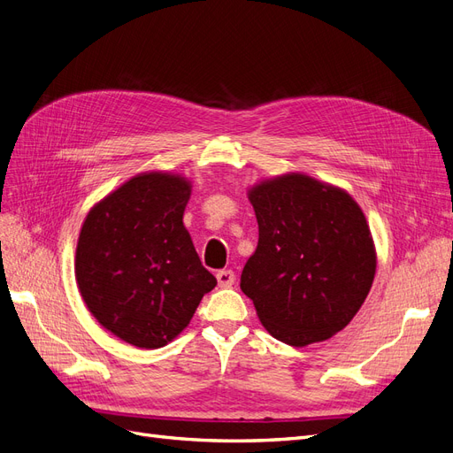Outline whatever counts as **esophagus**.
Listing matches in <instances>:
<instances>
[{"label":"esophagus","instance_id":"34e87169","mask_svg":"<svg viewBox=\"0 0 453 453\" xmlns=\"http://www.w3.org/2000/svg\"><path fill=\"white\" fill-rule=\"evenodd\" d=\"M217 281H219V287H223V289H228V287H232V285H234V281H236L234 272H232V270H219L217 272Z\"/></svg>","mask_w":453,"mask_h":453}]
</instances>
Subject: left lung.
Segmentation results:
<instances>
[{
	"instance_id": "8db88e82",
	"label": "left lung",
	"mask_w": 453,
	"mask_h": 453,
	"mask_svg": "<svg viewBox=\"0 0 453 453\" xmlns=\"http://www.w3.org/2000/svg\"><path fill=\"white\" fill-rule=\"evenodd\" d=\"M258 243L240 287L260 323L303 348L340 333L359 311L376 273V248L359 203L306 173H283L248 190Z\"/></svg>"
}]
</instances>
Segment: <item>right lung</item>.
<instances>
[{"mask_svg":"<svg viewBox=\"0 0 453 453\" xmlns=\"http://www.w3.org/2000/svg\"><path fill=\"white\" fill-rule=\"evenodd\" d=\"M190 181L143 172L94 203L81 226L75 280L88 311L127 344L166 346L217 285L183 225Z\"/></svg>","mask_w":453,"mask_h":453,"instance_id":"obj_1","label":"right lung"}]
</instances>
